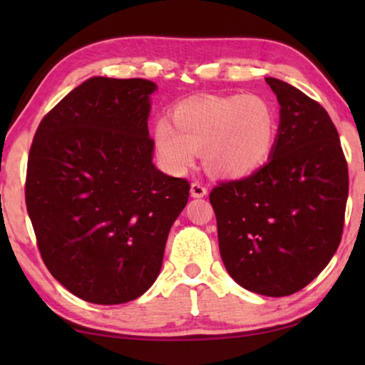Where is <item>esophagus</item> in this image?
Segmentation results:
<instances>
[{"label":"esophagus","mask_w":365,"mask_h":365,"mask_svg":"<svg viewBox=\"0 0 365 365\" xmlns=\"http://www.w3.org/2000/svg\"><path fill=\"white\" fill-rule=\"evenodd\" d=\"M191 196L193 197H202L207 195V188L205 187V185L200 183V182H193L191 183Z\"/></svg>","instance_id":"obj_1"}]
</instances>
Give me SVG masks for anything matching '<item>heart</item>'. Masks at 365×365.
Instances as JSON below:
<instances>
[{
	"label": "heart",
	"instance_id": "1",
	"mask_svg": "<svg viewBox=\"0 0 365 365\" xmlns=\"http://www.w3.org/2000/svg\"><path fill=\"white\" fill-rule=\"evenodd\" d=\"M169 120L154 125L159 158L172 170L188 169L195 151L219 177H245L267 163L277 143L279 122L265 98L245 93L185 101Z\"/></svg>",
	"mask_w": 365,
	"mask_h": 365
}]
</instances>
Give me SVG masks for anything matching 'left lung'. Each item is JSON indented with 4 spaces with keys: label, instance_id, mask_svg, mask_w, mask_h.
I'll return each instance as SVG.
<instances>
[{
    "label": "left lung",
    "instance_id": "left-lung-1",
    "mask_svg": "<svg viewBox=\"0 0 365 365\" xmlns=\"http://www.w3.org/2000/svg\"><path fill=\"white\" fill-rule=\"evenodd\" d=\"M265 82L280 104L269 163L250 177L220 182L209 201L232 279L280 298L309 285L338 250L349 177L327 110L279 78Z\"/></svg>",
    "mask_w": 365,
    "mask_h": 365
}]
</instances>
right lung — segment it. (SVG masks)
Segmentation results:
<instances>
[{
  "label": "right lung",
  "mask_w": 365,
  "mask_h": 365,
  "mask_svg": "<svg viewBox=\"0 0 365 365\" xmlns=\"http://www.w3.org/2000/svg\"><path fill=\"white\" fill-rule=\"evenodd\" d=\"M145 78L93 77L43 117L26 205L43 262L72 294L122 304L158 279L190 182L153 164Z\"/></svg>",
  "instance_id": "add662e5"
}]
</instances>
